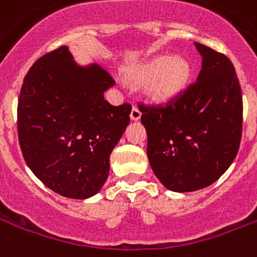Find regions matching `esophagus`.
I'll use <instances>...</instances> for the list:
<instances>
[{
	"label": "esophagus",
	"mask_w": 257,
	"mask_h": 257,
	"mask_svg": "<svg viewBox=\"0 0 257 257\" xmlns=\"http://www.w3.org/2000/svg\"><path fill=\"white\" fill-rule=\"evenodd\" d=\"M140 117H142V111H140V110H139L136 106H134V107H132V111H131V119L138 121Z\"/></svg>",
	"instance_id": "esophagus-1"
}]
</instances>
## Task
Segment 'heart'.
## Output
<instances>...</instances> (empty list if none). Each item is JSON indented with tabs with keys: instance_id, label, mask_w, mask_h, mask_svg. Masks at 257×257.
I'll list each match as a JSON object with an SVG mask.
<instances>
[{
	"instance_id": "heart-1",
	"label": "heart",
	"mask_w": 257,
	"mask_h": 257,
	"mask_svg": "<svg viewBox=\"0 0 257 257\" xmlns=\"http://www.w3.org/2000/svg\"><path fill=\"white\" fill-rule=\"evenodd\" d=\"M191 76V68L181 57H154L140 65L125 69V77L134 84H146V94L154 103H166L180 94Z\"/></svg>"
}]
</instances>
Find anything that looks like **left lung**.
Wrapping results in <instances>:
<instances>
[{
  "label": "left lung",
  "instance_id": "8db88e82",
  "mask_svg": "<svg viewBox=\"0 0 257 257\" xmlns=\"http://www.w3.org/2000/svg\"><path fill=\"white\" fill-rule=\"evenodd\" d=\"M203 57L197 80L166 103L139 102L147 157L173 192L215 182L234 161L242 135V92L231 61L195 42Z\"/></svg>",
  "mask_w": 257,
  "mask_h": 257
}]
</instances>
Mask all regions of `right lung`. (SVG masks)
<instances>
[{
  "instance_id": "1",
  "label": "right lung",
  "mask_w": 257,
  "mask_h": 257,
  "mask_svg": "<svg viewBox=\"0 0 257 257\" xmlns=\"http://www.w3.org/2000/svg\"><path fill=\"white\" fill-rule=\"evenodd\" d=\"M115 81L95 65L80 68L66 46L30 68L17 103L24 161L51 191L87 199L109 176L110 154L131 121V103L113 106L103 92Z\"/></svg>"
}]
</instances>
